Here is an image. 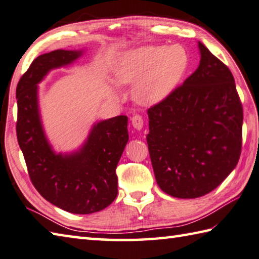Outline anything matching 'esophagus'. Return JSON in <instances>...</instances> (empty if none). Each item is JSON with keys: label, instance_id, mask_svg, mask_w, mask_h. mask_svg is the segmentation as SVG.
Wrapping results in <instances>:
<instances>
[{"label": "esophagus", "instance_id": "1", "mask_svg": "<svg viewBox=\"0 0 259 259\" xmlns=\"http://www.w3.org/2000/svg\"><path fill=\"white\" fill-rule=\"evenodd\" d=\"M131 122H133V125H134L135 128L137 129V130L143 129V125H144V119H143V116L136 114V115H134L133 117H131Z\"/></svg>", "mask_w": 259, "mask_h": 259}]
</instances>
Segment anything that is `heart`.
<instances>
[{
    "label": "heart",
    "mask_w": 259,
    "mask_h": 259,
    "mask_svg": "<svg viewBox=\"0 0 259 259\" xmlns=\"http://www.w3.org/2000/svg\"><path fill=\"white\" fill-rule=\"evenodd\" d=\"M189 58L182 46H144L122 53L114 68L115 81L135 84L136 100L144 104L163 101L187 71Z\"/></svg>",
    "instance_id": "1"
}]
</instances>
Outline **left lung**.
Wrapping results in <instances>:
<instances>
[{
    "label": "left lung",
    "instance_id": "left-lung-1",
    "mask_svg": "<svg viewBox=\"0 0 259 259\" xmlns=\"http://www.w3.org/2000/svg\"><path fill=\"white\" fill-rule=\"evenodd\" d=\"M198 45L196 71L147 111L155 179L177 198L213 191L241 154L243 112L234 78L204 44Z\"/></svg>",
    "mask_w": 259,
    "mask_h": 259
}]
</instances>
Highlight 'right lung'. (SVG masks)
Listing matches in <instances>:
<instances>
[{
	"instance_id": "obj_1",
	"label": "right lung",
	"mask_w": 259,
	"mask_h": 259,
	"mask_svg": "<svg viewBox=\"0 0 259 259\" xmlns=\"http://www.w3.org/2000/svg\"><path fill=\"white\" fill-rule=\"evenodd\" d=\"M81 51L56 50L39 55L17 86V138L32 185L50 201L74 214L107 207L117 195L116 166L128 143V117L119 115L94 125L87 142L71 155L55 154L41 128L37 83L50 70L70 64Z\"/></svg>"
}]
</instances>
